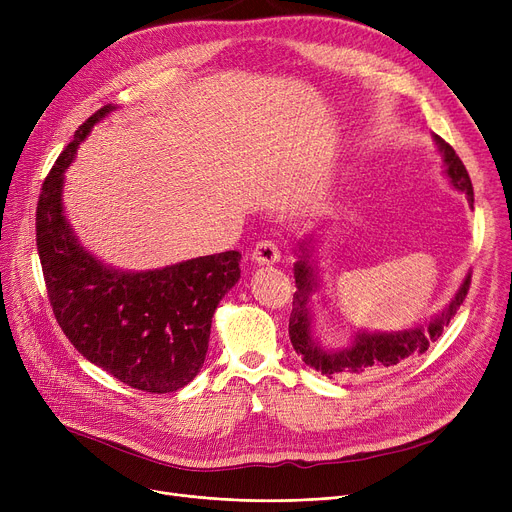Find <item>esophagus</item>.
Segmentation results:
<instances>
[{
	"label": "esophagus",
	"mask_w": 512,
	"mask_h": 512,
	"mask_svg": "<svg viewBox=\"0 0 512 512\" xmlns=\"http://www.w3.org/2000/svg\"><path fill=\"white\" fill-rule=\"evenodd\" d=\"M251 259L259 265H274L280 261V249L276 245V240L272 238H265V240H259L255 249L251 251Z\"/></svg>",
	"instance_id": "34e87169"
}]
</instances>
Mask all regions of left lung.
<instances>
[{
  "label": "left lung",
  "mask_w": 512,
  "mask_h": 512,
  "mask_svg": "<svg viewBox=\"0 0 512 512\" xmlns=\"http://www.w3.org/2000/svg\"><path fill=\"white\" fill-rule=\"evenodd\" d=\"M436 143L444 155L446 174L450 178V184L456 188V191L465 193L467 201L473 205V184L461 157L456 155V151L440 137H436ZM294 280H297V292H294L292 297V313L288 321L290 342L294 346V351L303 357V361L309 367L328 375V378H334V375L369 378V375H378L394 365H400L402 361L423 355L427 351L429 342H434L442 336L444 328L456 315V309L463 305L471 284V276L467 274L459 292L454 294V299L444 307L440 315H436L425 326H417L402 332H375V334L357 332V338L351 346L338 348V351H326V348H321L315 342L311 334L309 297L317 288V276L309 263V251L305 247V242L301 247L299 261L294 263Z\"/></svg>",
  "instance_id": "8db88e82"
}]
</instances>
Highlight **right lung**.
I'll list each match as a JSON object with an SVG mask.
<instances>
[{
    "label": "right lung",
    "instance_id": "add662e5",
    "mask_svg": "<svg viewBox=\"0 0 512 512\" xmlns=\"http://www.w3.org/2000/svg\"><path fill=\"white\" fill-rule=\"evenodd\" d=\"M116 110L103 105L49 170L37 203V251L47 297L76 351L122 384L166 394L203 367L211 317L240 278V253L226 251L149 272H120L87 253L64 215V172L91 128Z\"/></svg>",
    "mask_w": 512,
    "mask_h": 512
}]
</instances>
